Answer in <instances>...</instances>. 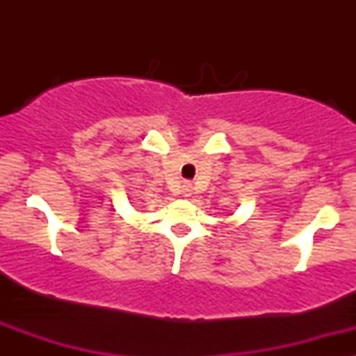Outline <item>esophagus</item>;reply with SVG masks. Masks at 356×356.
I'll return each instance as SVG.
<instances>
[{"mask_svg":"<svg viewBox=\"0 0 356 356\" xmlns=\"http://www.w3.org/2000/svg\"><path fill=\"white\" fill-rule=\"evenodd\" d=\"M182 195H184V196L191 195V184H188V182H186V184L182 186Z\"/></svg>","mask_w":356,"mask_h":356,"instance_id":"34e87169","label":"esophagus"}]
</instances>
